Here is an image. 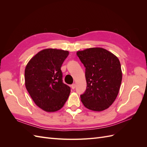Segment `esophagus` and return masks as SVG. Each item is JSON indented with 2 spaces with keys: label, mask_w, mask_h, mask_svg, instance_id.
I'll return each instance as SVG.
<instances>
[{
  "label": "esophagus",
  "mask_w": 147,
  "mask_h": 147,
  "mask_svg": "<svg viewBox=\"0 0 147 147\" xmlns=\"http://www.w3.org/2000/svg\"><path fill=\"white\" fill-rule=\"evenodd\" d=\"M75 86H76L75 84H72V85H71V88H72V89H73V90H74V89L75 88Z\"/></svg>",
  "instance_id": "obj_1"
}]
</instances>
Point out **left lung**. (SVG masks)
Masks as SVG:
<instances>
[{
	"instance_id": "left-lung-1",
	"label": "left lung",
	"mask_w": 147,
	"mask_h": 147,
	"mask_svg": "<svg viewBox=\"0 0 147 147\" xmlns=\"http://www.w3.org/2000/svg\"><path fill=\"white\" fill-rule=\"evenodd\" d=\"M77 55L85 67L87 86L80 95L83 104L98 112L109 108L117 98L122 80L118 58L102 48L86 49Z\"/></svg>"
}]
</instances>
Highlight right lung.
Segmentation results:
<instances>
[{"instance_id":"1","label":"right lung","mask_w":147,"mask_h":147,"mask_svg":"<svg viewBox=\"0 0 147 147\" xmlns=\"http://www.w3.org/2000/svg\"><path fill=\"white\" fill-rule=\"evenodd\" d=\"M68 51L45 49L38 52L26 67V88L35 104L46 112L59 110L64 106L70 88L63 81L61 67Z\"/></svg>"}]
</instances>
